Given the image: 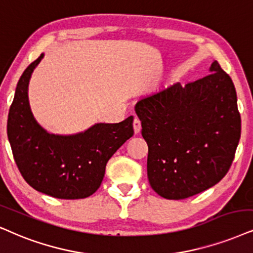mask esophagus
<instances>
[{
    "mask_svg": "<svg viewBox=\"0 0 253 253\" xmlns=\"http://www.w3.org/2000/svg\"><path fill=\"white\" fill-rule=\"evenodd\" d=\"M133 127H134V133L139 134L141 132V121H140L139 118L135 117V119L133 121Z\"/></svg>",
    "mask_w": 253,
    "mask_h": 253,
    "instance_id": "1",
    "label": "esophagus"
}]
</instances>
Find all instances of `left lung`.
I'll list each match as a JSON object with an SVG mask.
<instances>
[{"label":"left lung","instance_id":"8db88e82","mask_svg":"<svg viewBox=\"0 0 253 253\" xmlns=\"http://www.w3.org/2000/svg\"><path fill=\"white\" fill-rule=\"evenodd\" d=\"M209 71L135 105L148 145L149 184L167 200H183L213 187L235 158L241 137L235 86L217 60Z\"/></svg>","mask_w":253,"mask_h":253}]
</instances>
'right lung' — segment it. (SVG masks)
<instances>
[{
  "mask_svg": "<svg viewBox=\"0 0 253 253\" xmlns=\"http://www.w3.org/2000/svg\"><path fill=\"white\" fill-rule=\"evenodd\" d=\"M44 53L24 70L8 116V139L16 165L29 185L63 200L91 196L100 187L107 161L133 136V117L119 124H94L76 134L47 132L29 103V82Z\"/></svg>",
  "mask_w": 253,
  "mask_h": 253,
  "instance_id": "right-lung-1",
  "label": "right lung"
}]
</instances>
